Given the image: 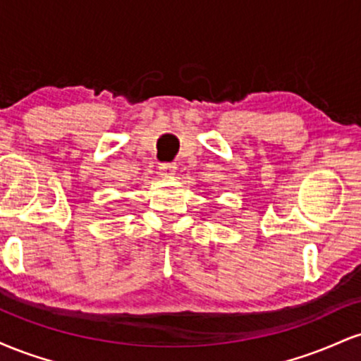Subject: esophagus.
<instances>
[{"label": "esophagus", "mask_w": 361, "mask_h": 361, "mask_svg": "<svg viewBox=\"0 0 361 361\" xmlns=\"http://www.w3.org/2000/svg\"><path fill=\"white\" fill-rule=\"evenodd\" d=\"M176 173V164L173 163H161L159 164V175L163 178H171Z\"/></svg>", "instance_id": "34e87169"}]
</instances>
